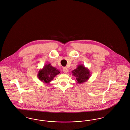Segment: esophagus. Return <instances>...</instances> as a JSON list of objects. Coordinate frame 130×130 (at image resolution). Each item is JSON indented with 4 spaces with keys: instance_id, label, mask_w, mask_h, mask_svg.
Here are the masks:
<instances>
[{
    "instance_id": "esophagus-1",
    "label": "esophagus",
    "mask_w": 130,
    "mask_h": 130,
    "mask_svg": "<svg viewBox=\"0 0 130 130\" xmlns=\"http://www.w3.org/2000/svg\"><path fill=\"white\" fill-rule=\"evenodd\" d=\"M63 72H64L65 73H68V71H69V70H68L67 68H63Z\"/></svg>"
}]
</instances>
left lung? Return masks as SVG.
Listing matches in <instances>:
<instances>
[{
    "label": "left lung",
    "instance_id": "8db88e82",
    "mask_svg": "<svg viewBox=\"0 0 130 130\" xmlns=\"http://www.w3.org/2000/svg\"><path fill=\"white\" fill-rule=\"evenodd\" d=\"M72 75L76 77V82L81 84L87 82L91 76V73L87 68H85L83 64H78L76 69L72 71Z\"/></svg>",
    "mask_w": 130,
    "mask_h": 130
}]
</instances>
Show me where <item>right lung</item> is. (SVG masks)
<instances>
[{"instance_id":"obj_1","label":"right lung","mask_w":130,"mask_h":130,"mask_svg":"<svg viewBox=\"0 0 130 130\" xmlns=\"http://www.w3.org/2000/svg\"><path fill=\"white\" fill-rule=\"evenodd\" d=\"M60 73L59 70L52 67L51 63H48L45 64L43 69L39 71L37 76L42 83L49 84Z\"/></svg>"}]
</instances>
